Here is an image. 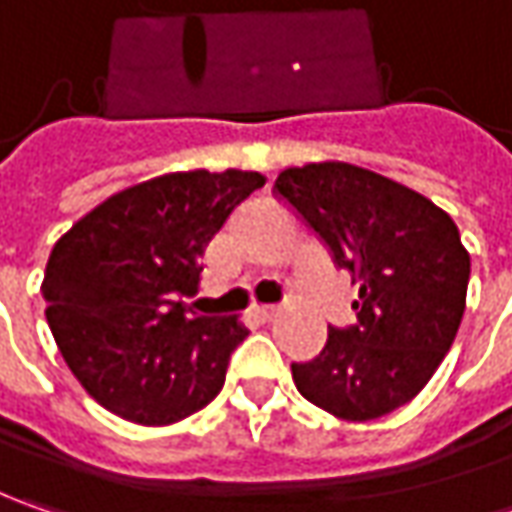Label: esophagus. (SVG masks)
Wrapping results in <instances>:
<instances>
[{"instance_id": "34e87169", "label": "esophagus", "mask_w": 512, "mask_h": 512, "mask_svg": "<svg viewBox=\"0 0 512 512\" xmlns=\"http://www.w3.org/2000/svg\"><path fill=\"white\" fill-rule=\"evenodd\" d=\"M253 316H256V319H262V322H273V319L279 316V307H270V305L253 307Z\"/></svg>"}]
</instances>
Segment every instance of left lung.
I'll return each instance as SVG.
<instances>
[{
    "instance_id": "obj_1",
    "label": "left lung",
    "mask_w": 512,
    "mask_h": 512,
    "mask_svg": "<svg viewBox=\"0 0 512 512\" xmlns=\"http://www.w3.org/2000/svg\"><path fill=\"white\" fill-rule=\"evenodd\" d=\"M276 190L359 285L356 325L330 327L325 350L290 367L299 393L344 422L413 402L467 307L470 253L456 222L422 193L350 162L285 168Z\"/></svg>"
}]
</instances>
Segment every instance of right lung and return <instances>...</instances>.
Masks as SVG:
<instances>
[{"label":"right lung","instance_id":"right-lung-1","mask_svg":"<svg viewBox=\"0 0 512 512\" xmlns=\"http://www.w3.org/2000/svg\"><path fill=\"white\" fill-rule=\"evenodd\" d=\"M265 176L179 170L113 193L50 250L42 299L70 373L113 416L168 427L210 404L245 339L239 316L193 313L205 247Z\"/></svg>","mask_w":512,"mask_h":512}]
</instances>
